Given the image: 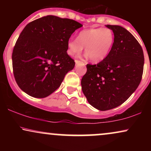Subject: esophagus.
<instances>
[{"label": "esophagus", "mask_w": 151, "mask_h": 151, "mask_svg": "<svg viewBox=\"0 0 151 151\" xmlns=\"http://www.w3.org/2000/svg\"><path fill=\"white\" fill-rule=\"evenodd\" d=\"M75 63H76V65H77V64H83V65H86V62H83L81 61H79V60H75Z\"/></svg>", "instance_id": "34e87169"}]
</instances>
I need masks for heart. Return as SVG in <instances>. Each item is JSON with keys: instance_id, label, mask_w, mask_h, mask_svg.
Returning <instances> with one entry per match:
<instances>
[{"instance_id": "obj_1", "label": "heart", "mask_w": 151, "mask_h": 151, "mask_svg": "<svg viewBox=\"0 0 151 151\" xmlns=\"http://www.w3.org/2000/svg\"><path fill=\"white\" fill-rule=\"evenodd\" d=\"M114 42L113 31L108 27H91L81 30L77 38H71L67 53L75 56L85 47V53L91 62L97 63L107 58Z\"/></svg>"}]
</instances>
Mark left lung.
<instances>
[{
	"mask_svg": "<svg viewBox=\"0 0 151 151\" xmlns=\"http://www.w3.org/2000/svg\"><path fill=\"white\" fill-rule=\"evenodd\" d=\"M113 31L110 53L97 65H86L81 81L89 103L100 111L122 104L136 91L143 72L144 55L141 45L131 32L119 25H106Z\"/></svg>",
	"mask_w": 151,
	"mask_h": 151,
	"instance_id": "obj_1",
	"label": "left lung"
}]
</instances>
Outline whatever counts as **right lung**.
Instances as JSON below:
<instances>
[{"instance_id": "right-lung-1", "label": "right lung", "mask_w": 151, "mask_h": 151, "mask_svg": "<svg viewBox=\"0 0 151 151\" xmlns=\"http://www.w3.org/2000/svg\"><path fill=\"white\" fill-rule=\"evenodd\" d=\"M82 27L72 19L47 15L22 30L12 54L13 74L24 92L45 98L60 87L75 62L67 55L69 39Z\"/></svg>"}]
</instances>
